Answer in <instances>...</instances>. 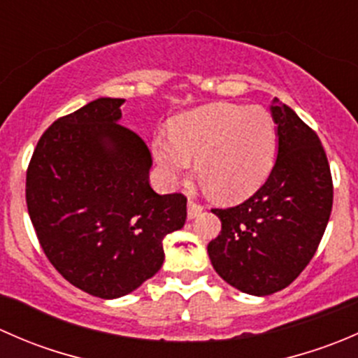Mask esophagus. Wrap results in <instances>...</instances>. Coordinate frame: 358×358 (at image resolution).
<instances>
[{
    "label": "esophagus",
    "mask_w": 358,
    "mask_h": 358,
    "mask_svg": "<svg viewBox=\"0 0 358 358\" xmlns=\"http://www.w3.org/2000/svg\"><path fill=\"white\" fill-rule=\"evenodd\" d=\"M202 209H204V206H201L199 202L189 201V206H187V215H189L190 220H194L201 215Z\"/></svg>",
    "instance_id": "obj_1"
}]
</instances>
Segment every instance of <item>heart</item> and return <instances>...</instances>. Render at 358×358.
I'll list each match as a JSON object with an SVG mask.
<instances>
[{"label": "heart", "mask_w": 358, "mask_h": 358, "mask_svg": "<svg viewBox=\"0 0 358 358\" xmlns=\"http://www.w3.org/2000/svg\"><path fill=\"white\" fill-rule=\"evenodd\" d=\"M277 133L270 112L262 106L211 103L178 115L169 138L156 136L154 156L168 178L185 176L197 161L202 182L225 201L255 194L273 166Z\"/></svg>", "instance_id": "heart-1"}]
</instances>
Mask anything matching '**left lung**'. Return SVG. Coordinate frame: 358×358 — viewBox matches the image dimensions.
Returning <instances> with one entry per match:
<instances>
[{
	"label": "left lung",
	"instance_id": "obj_1",
	"mask_svg": "<svg viewBox=\"0 0 358 358\" xmlns=\"http://www.w3.org/2000/svg\"><path fill=\"white\" fill-rule=\"evenodd\" d=\"M279 152L266 182L239 206L213 209L222 232L208 244L220 277L236 289L266 296L305 270L333 209V176L317 133L273 100Z\"/></svg>",
	"mask_w": 358,
	"mask_h": 358
}]
</instances>
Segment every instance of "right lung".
Masks as SVG:
<instances>
[{
  "label": "right lung",
  "mask_w": 358,
  "mask_h": 358,
  "mask_svg": "<svg viewBox=\"0 0 358 358\" xmlns=\"http://www.w3.org/2000/svg\"><path fill=\"white\" fill-rule=\"evenodd\" d=\"M122 99H96L41 135L25 201L41 249L72 286L119 298L156 275L162 239L187 220L183 194L149 183V147L119 124Z\"/></svg>",
  "instance_id": "add662e5"
}]
</instances>
